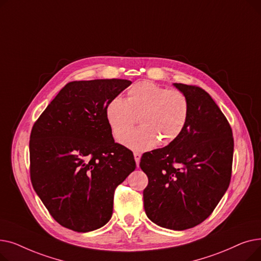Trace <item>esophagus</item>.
I'll use <instances>...</instances> for the list:
<instances>
[{"mask_svg":"<svg viewBox=\"0 0 261 261\" xmlns=\"http://www.w3.org/2000/svg\"><path fill=\"white\" fill-rule=\"evenodd\" d=\"M141 156H142V154L141 153H139V152H134V160H135V162H136V166H140V161H141Z\"/></svg>","mask_w":261,"mask_h":261,"instance_id":"1","label":"esophagus"}]
</instances>
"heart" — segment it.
Wrapping results in <instances>:
<instances>
[{
  "label": "heart",
  "mask_w": 261,
  "mask_h": 261,
  "mask_svg": "<svg viewBox=\"0 0 261 261\" xmlns=\"http://www.w3.org/2000/svg\"><path fill=\"white\" fill-rule=\"evenodd\" d=\"M189 111L188 98L181 91L142 81L129 89L126 100L120 97L110 100L106 116L117 140L133 127L138 117L141 126L126 134L122 144L136 151H144L158 143L168 145L179 138L187 125Z\"/></svg>",
  "instance_id": "obj_1"
}]
</instances>
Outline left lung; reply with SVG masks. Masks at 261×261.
<instances>
[{"instance_id": "1", "label": "left lung", "mask_w": 261, "mask_h": 261, "mask_svg": "<svg viewBox=\"0 0 261 261\" xmlns=\"http://www.w3.org/2000/svg\"><path fill=\"white\" fill-rule=\"evenodd\" d=\"M173 86L188 98L187 125L169 145L144 153L140 166L149 181L143 193L147 217L161 227L184 230L210 217L227 190L234 139L208 93Z\"/></svg>"}]
</instances>
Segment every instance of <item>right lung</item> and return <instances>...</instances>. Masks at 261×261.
Here are the masks:
<instances>
[{"mask_svg":"<svg viewBox=\"0 0 261 261\" xmlns=\"http://www.w3.org/2000/svg\"><path fill=\"white\" fill-rule=\"evenodd\" d=\"M132 82L95 79L67 84L31 133V180L60 225L78 232L109 222L117 185L136 165L131 150L114 142L106 109Z\"/></svg>","mask_w":261,"mask_h":261,"instance_id":"1","label":"right lung"}]
</instances>
